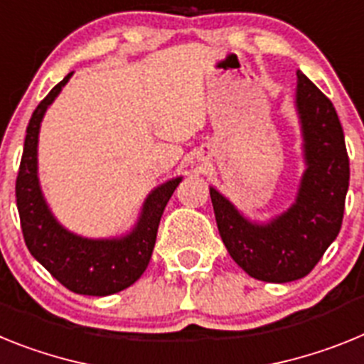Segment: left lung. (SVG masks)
<instances>
[{
	"label": "left lung",
	"instance_id": "obj_1",
	"mask_svg": "<svg viewBox=\"0 0 364 364\" xmlns=\"http://www.w3.org/2000/svg\"><path fill=\"white\" fill-rule=\"evenodd\" d=\"M296 78L308 168L295 205L267 225H257L210 188L227 251L245 273L264 282H293L314 269L339 235L348 192L350 159L333 104L306 75L299 71Z\"/></svg>",
	"mask_w": 364,
	"mask_h": 364
}]
</instances>
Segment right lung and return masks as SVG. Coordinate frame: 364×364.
<instances>
[{
	"label": "right lung",
	"instance_id": "1",
	"mask_svg": "<svg viewBox=\"0 0 364 364\" xmlns=\"http://www.w3.org/2000/svg\"><path fill=\"white\" fill-rule=\"evenodd\" d=\"M71 75L49 91L31 117L16 178V205L31 255L69 291L106 296L126 289L144 273L156 245L163 210L181 178L166 181L148 196L137 227L124 238L87 240L60 225L47 208L38 185L36 146L43 113Z\"/></svg>",
	"mask_w": 364,
	"mask_h": 364
}]
</instances>
